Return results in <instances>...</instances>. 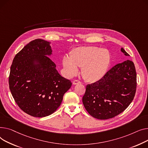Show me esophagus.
Here are the masks:
<instances>
[{
	"mask_svg": "<svg viewBox=\"0 0 148 148\" xmlns=\"http://www.w3.org/2000/svg\"><path fill=\"white\" fill-rule=\"evenodd\" d=\"M81 82H80L79 81H77V80H75L73 81V85H77V84H81Z\"/></svg>",
	"mask_w": 148,
	"mask_h": 148,
	"instance_id": "1",
	"label": "esophagus"
}]
</instances>
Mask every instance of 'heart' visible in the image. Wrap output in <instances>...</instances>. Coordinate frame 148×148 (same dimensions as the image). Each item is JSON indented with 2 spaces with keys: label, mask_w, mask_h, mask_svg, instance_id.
I'll return each mask as SVG.
<instances>
[{
  "label": "heart",
  "mask_w": 148,
  "mask_h": 148,
  "mask_svg": "<svg viewBox=\"0 0 148 148\" xmlns=\"http://www.w3.org/2000/svg\"><path fill=\"white\" fill-rule=\"evenodd\" d=\"M109 51L95 47H81L73 49L69 57L62 60V65L70 76L78 72L81 67L84 79L88 82L98 81L105 75L110 63Z\"/></svg>",
  "instance_id": "1"
}]
</instances>
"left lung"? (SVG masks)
<instances>
[{
    "mask_svg": "<svg viewBox=\"0 0 148 148\" xmlns=\"http://www.w3.org/2000/svg\"><path fill=\"white\" fill-rule=\"evenodd\" d=\"M126 56L129 54L123 48ZM136 72L130 60L114 66L101 79L88 84L82 97L84 106L92 117L99 119L112 118L130 105L136 91Z\"/></svg>",
    "mask_w": 148,
    "mask_h": 148,
    "instance_id": "1",
    "label": "left lung"
}]
</instances>
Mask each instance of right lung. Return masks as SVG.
Instances as JSON below:
<instances>
[{"mask_svg": "<svg viewBox=\"0 0 148 148\" xmlns=\"http://www.w3.org/2000/svg\"><path fill=\"white\" fill-rule=\"evenodd\" d=\"M50 44L40 39L31 41L16 54L11 67L9 85L12 97L22 110L34 117L54 113L72 86L49 57L53 54Z\"/></svg>", "mask_w": 148, "mask_h": 148, "instance_id": "right-lung-1", "label": "right lung"}]
</instances>
